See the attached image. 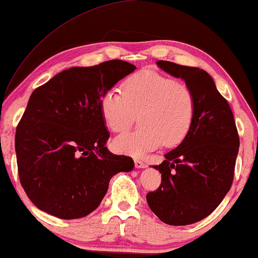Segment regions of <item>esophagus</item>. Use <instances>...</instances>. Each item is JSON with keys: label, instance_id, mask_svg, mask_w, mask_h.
<instances>
[{"label": "esophagus", "instance_id": "obj_1", "mask_svg": "<svg viewBox=\"0 0 258 258\" xmlns=\"http://www.w3.org/2000/svg\"><path fill=\"white\" fill-rule=\"evenodd\" d=\"M134 162H135V167L139 168V169H140V168H146V167H147V164L144 163L143 161H141V160H135Z\"/></svg>", "mask_w": 258, "mask_h": 258}]
</instances>
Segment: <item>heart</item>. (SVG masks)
Masks as SVG:
<instances>
[{
    "instance_id": "b5f03b06",
    "label": "heart",
    "mask_w": 258,
    "mask_h": 258,
    "mask_svg": "<svg viewBox=\"0 0 258 258\" xmlns=\"http://www.w3.org/2000/svg\"><path fill=\"white\" fill-rule=\"evenodd\" d=\"M100 108L105 124L116 134L126 132L139 115L140 128L115 139L114 148L117 153L142 157L161 144L178 146L188 136L197 101L185 84L154 69H143L124 80L122 93L105 91Z\"/></svg>"
}]
</instances>
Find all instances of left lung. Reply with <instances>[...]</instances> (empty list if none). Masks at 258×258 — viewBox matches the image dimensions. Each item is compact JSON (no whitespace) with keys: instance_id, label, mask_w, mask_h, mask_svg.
<instances>
[{"instance_id":"obj_1","label":"left lung","mask_w":258,"mask_h":258,"mask_svg":"<svg viewBox=\"0 0 258 258\" xmlns=\"http://www.w3.org/2000/svg\"><path fill=\"white\" fill-rule=\"evenodd\" d=\"M157 66L185 81L197 110L188 136L154 165L162 181L147 194V202L164 223L188 225L209 216L230 190L239 137L230 105L206 70L169 61H157Z\"/></svg>"}]
</instances>
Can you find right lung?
<instances>
[{"label":"right lung","mask_w":258,"mask_h":258,"mask_svg":"<svg viewBox=\"0 0 258 258\" xmlns=\"http://www.w3.org/2000/svg\"><path fill=\"white\" fill-rule=\"evenodd\" d=\"M135 69L122 59L73 67L33 91L16 126L15 150L20 182L38 209L62 220L87 216L112 176L133 170L132 157L105 147L100 102Z\"/></svg>","instance_id":"obj_1"}]
</instances>
